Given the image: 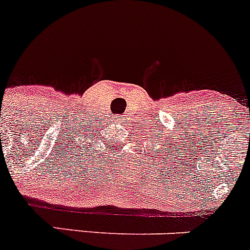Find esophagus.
I'll return each instance as SVG.
<instances>
[{
  "mask_svg": "<svg viewBox=\"0 0 250 250\" xmlns=\"http://www.w3.org/2000/svg\"><path fill=\"white\" fill-rule=\"evenodd\" d=\"M114 121H116V123H121V121H123V118H121V115H115L114 116Z\"/></svg>",
  "mask_w": 250,
  "mask_h": 250,
  "instance_id": "obj_1",
  "label": "esophagus"
}]
</instances>
